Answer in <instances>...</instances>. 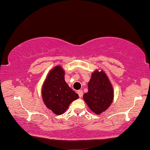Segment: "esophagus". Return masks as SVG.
Returning <instances> with one entry per match:
<instances>
[{"label":"esophagus","instance_id":"1","mask_svg":"<svg viewBox=\"0 0 150 150\" xmlns=\"http://www.w3.org/2000/svg\"><path fill=\"white\" fill-rule=\"evenodd\" d=\"M78 95H79V97H80V98H82V97H83V90H78Z\"/></svg>","mask_w":150,"mask_h":150}]
</instances>
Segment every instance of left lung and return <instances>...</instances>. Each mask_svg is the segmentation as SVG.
<instances>
[{"mask_svg":"<svg viewBox=\"0 0 150 150\" xmlns=\"http://www.w3.org/2000/svg\"><path fill=\"white\" fill-rule=\"evenodd\" d=\"M113 88L104 71L95 70L88 83V92L83 99L90 109L97 115L105 111L113 100Z\"/></svg>","mask_w":150,"mask_h":150,"instance_id":"left-lung-1","label":"left lung"}]
</instances>
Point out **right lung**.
<instances>
[{
	"instance_id": "add662e5",
	"label": "right lung",
	"mask_w": 150,
	"mask_h": 150,
	"mask_svg": "<svg viewBox=\"0 0 150 150\" xmlns=\"http://www.w3.org/2000/svg\"><path fill=\"white\" fill-rule=\"evenodd\" d=\"M65 72L61 66H55L47 75L42 88V98L49 110L61 115L69 105L79 98L65 81Z\"/></svg>"
}]
</instances>
